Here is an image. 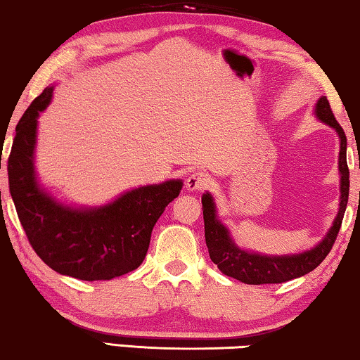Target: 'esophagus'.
I'll return each mask as SVG.
<instances>
[{
    "label": "esophagus",
    "instance_id": "34e87169",
    "mask_svg": "<svg viewBox=\"0 0 360 360\" xmlns=\"http://www.w3.org/2000/svg\"><path fill=\"white\" fill-rule=\"evenodd\" d=\"M208 185L210 179L203 174V172H193V174H190L188 179H186V188L190 191H203L205 188H208Z\"/></svg>",
    "mask_w": 360,
    "mask_h": 360
}]
</instances>
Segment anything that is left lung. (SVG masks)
<instances>
[{
	"label": "left lung",
	"mask_w": 360,
	"mask_h": 360,
	"mask_svg": "<svg viewBox=\"0 0 360 360\" xmlns=\"http://www.w3.org/2000/svg\"><path fill=\"white\" fill-rule=\"evenodd\" d=\"M316 116L323 122H326L338 131L339 139H341V150H339V172H341V205H339V213L334 219L333 228L329 229L323 243L316 248L298 255H282V257H267V255H259L252 252L240 250L231 240L228 229L216 219V208L210 193L203 195L201 205H203V219H205V239L208 245L210 257L218 265V269L228 277H233L240 282L249 285H262V283H283L288 280L302 277V275L311 272L319 264L326 259L329 250L333 249L334 240L338 238L339 229H341L344 213L349 200V167L346 159L347 139L344 134L342 127L336 121L333 115L331 105L328 98L323 96L318 100Z\"/></svg>",
	"instance_id": "8db88e82"
}]
</instances>
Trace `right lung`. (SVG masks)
Instances as JSON below:
<instances>
[{
    "label": "right lung",
    "mask_w": 360,
    "mask_h": 360,
    "mask_svg": "<svg viewBox=\"0 0 360 360\" xmlns=\"http://www.w3.org/2000/svg\"><path fill=\"white\" fill-rule=\"evenodd\" d=\"M46 88L16 126L8 157V180L29 244L49 267L80 280H111L136 270L149 249L152 229L181 190L180 180L127 191L98 210L58 205L34 179L32 154L39 112L51 103Z\"/></svg>",
    "instance_id": "obj_1"
}]
</instances>
